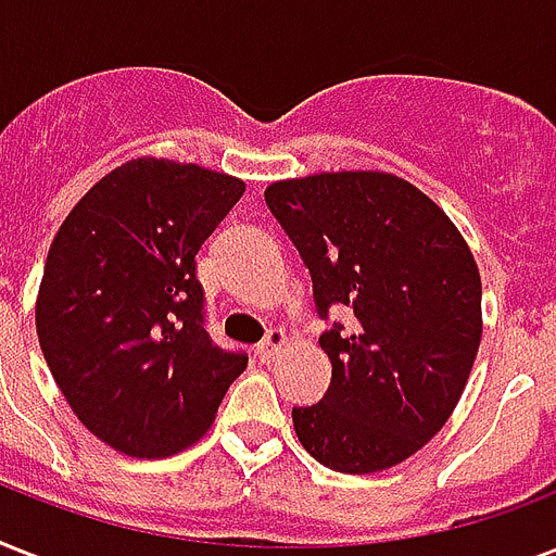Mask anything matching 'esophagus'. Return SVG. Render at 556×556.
Returning a JSON list of instances; mask_svg holds the SVG:
<instances>
[{
	"label": "esophagus",
	"mask_w": 556,
	"mask_h": 556,
	"mask_svg": "<svg viewBox=\"0 0 556 556\" xmlns=\"http://www.w3.org/2000/svg\"><path fill=\"white\" fill-rule=\"evenodd\" d=\"M286 331L282 329H268V334L262 338V343L256 346V355L262 357V361H270V357L277 355L279 349L286 346Z\"/></svg>",
	"instance_id": "esophagus-1"
}]
</instances>
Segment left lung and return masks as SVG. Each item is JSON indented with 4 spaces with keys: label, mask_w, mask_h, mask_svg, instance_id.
Wrapping results in <instances>:
<instances>
[{
    "label": "left lung",
    "mask_w": 556,
    "mask_h": 556,
    "mask_svg": "<svg viewBox=\"0 0 556 556\" xmlns=\"http://www.w3.org/2000/svg\"><path fill=\"white\" fill-rule=\"evenodd\" d=\"M265 204L312 274L331 361L296 439L338 473H378L427 444L465 392L482 340V279L453 222L387 173L277 181ZM349 307V327L330 323Z\"/></svg>",
    "instance_id": "1"
}]
</instances>
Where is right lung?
Segmentation results:
<instances>
[{
	"label": "right lung",
	"instance_id": "add662e5",
	"mask_svg": "<svg viewBox=\"0 0 556 556\" xmlns=\"http://www.w3.org/2000/svg\"><path fill=\"white\" fill-rule=\"evenodd\" d=\"M242 192L239 178L195 164L126 161L51 242L39 349L86 430L126 456L192 444L248 366L210 338L195 262Z\"/></svg>",
	"mask_w": 556,
	"mask_h": 556
}]
</instances>
